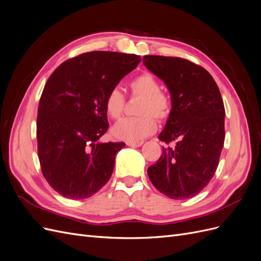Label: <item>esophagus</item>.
I'll list each match as a JSON object with an SVG mask.
<instances>
[{"label":"esophagus","instance_id":"34e87169","mask_svg":"<svg viewBox=\"0 0 261 261\" xmlns=\"http://www.w3.org/2000/svg\"><path fill=\"white\" fill-rule=\"evenodd\" d=\"M126 144H127V146L129 147H140L144 144V141H127Z\"/></svg>","mask_w":261,"mask_h":261}]
</instances>
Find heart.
Wrapping results in <instances>:
<instances>
[{
	"label": "heart",
	"instance_id": "1",
	"mask_svg": "<svg viewBox=\"0 0 261 261\" xmlns=\"http://www.w3.org/2000/svg\"><path fill=\"white\" fill-rule=\"evenodd\" d=\"M133 97L141 100L136 113L139 116L124 118L113 126V137L126 141H139L156 130V122L165 121L171 114L172 102L167 92L161 90L159 81L150 73L138 75L128 85ZM125 97L118 88L110 90L105 99V111L112 120H118L123 114Z\"/></svg>",
	"mask_w": 261,
	"mask_h": 261
}]
</instances>
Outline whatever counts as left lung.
<instances>
[{"instance_id": "obj_1", "label": "left lung", "mask_w": 261, "mask_h": 261, "mask_svg": "<svg viewBox=\"0 0 261 261\" xmlns=\"http://www.w3.org/2000/svg\"><path fill=\"white\" fill-rule=\"evenodd\" d=\"M143 63L171 94V114L159 139L176 143L163 148L148 176L169 198H192L215 175L224 145L225 110L219 87L206 69L185 59L145 55Z\"/></svg>"}]
</instances>
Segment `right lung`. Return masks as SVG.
<instances>
[{
  "label": "right lung",
  "instance_id": "1",
  "mask_svg": "<svg viewBox=\"0 0 261 261\" xmlns=\"http://www.w3.org/2000/svg\"><path fill=\"white\" fill-rule=\"evenodd\" d=\"M140 62L136 54L93 51L65 61L46 82L38 107L41 172L63 197L85 199L112 175L124 143H99L109 128L105 99Z\"/></svg>",
  "mask_w": 261,
  "mask_h": 261
}]
</instances>
